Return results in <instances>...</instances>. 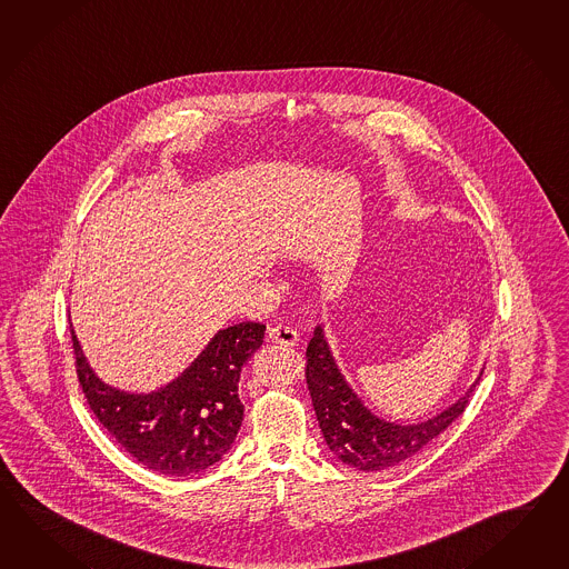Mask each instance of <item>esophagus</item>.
<instances>
[{"label":"esophagus","instance_id":"1","mask_svg":"<svg viewBox=\"0 0 569 569\" xmlns=\"http://www.w3.org/2000/svg\"><path fill=\"white\" fill-rule=\"evenodd\" d=\"M269 341L281 345V347H296L300 342V335L288 325H278L269 330Z\"/></svg>","mask_w":569,"mask_h":569}]
</instances>
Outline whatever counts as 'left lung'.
Masks as SVG:
<instances>
[{"instance_id": "obj_1", "label": "left lung", "mask_w": 569, "mask_h": 569, "mask_svg": "<svg viewBox=\"0 0 569 569\" xmlns=\"http://www.w3.org/2000/svg\"><path fill=\"white\" fill-rule=\"evenodd\" d=\"M306 359V383L325 441L337 459L359 471L393 468L418 453L463 415L469 396L478 386L476 379L468 392L437 417L417 425H398L376 417L357 398L337 366L320 325L308 342Z\"/></svg>"}]
</instances>
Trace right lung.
<instances>
[{
	"label": "right lung",
	"mask_w": 569,
	"mask_h": 569,
	"mask_svg": "<svg viewBox=\"0 0 569 569\" xmlns=\"http://www.w3.org/2000/svg\"><path fill=\"white\" fill-rule=\"evenodd\" d=\"M263 337L261 322L218 330L179 378L157 392L128 393L93 373L71 325L77 378L96 418L139 463L177 478L214 466L232 447L244 417L240 371Z\"/></svg>",
	"instance_id": "add662e5"
}]
</instances>
